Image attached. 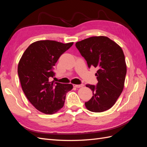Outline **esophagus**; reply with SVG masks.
<instances>
[{
	"mask_svg": "<svg viewBox=\"0 0 147 147\" xmlns=\"http://www.w3.org/2000/svg\"><path fill=\"white\" fill-rule=\"evenodd\" d=\"M74 87H75V88H81V87H83L84 86L83 84H73Z\"/></svg>",
	"mask_w": 147,
	"mask_h": 147,
	"instance_id": "34e87169",
	"label": "esophagus"
}]
</instances>
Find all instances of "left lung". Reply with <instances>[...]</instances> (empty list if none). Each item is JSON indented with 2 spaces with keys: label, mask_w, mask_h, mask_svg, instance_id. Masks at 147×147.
Segmentation results:
<instances>
[{
  "label": "left lung",
  "mask_w": 147,
  "mask_h": 147,
  "mask_svg": "<svg viewBox=\"0 0 147 147\" xmlns=\"http://www.w3.org/2000/svg\"><path fill=\"white\" fill-rule=\"evenodd\" d=\"M88 67H97V85L87 84L93 96L85 102L92 112H102L115 104L123 90L126 64L123 50L117 43L105 36L91 37L75 44Z\"/></svg>",
  "instance_id": "obj_1"
}]
</instances>
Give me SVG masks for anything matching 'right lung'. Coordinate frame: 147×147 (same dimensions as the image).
<instances>
[{
	"instance_id": "obj_1",
	"label": "right lung",
	"mask_w": 147,
	"mask_h": 147,
	"mask_svg": "<svg viewBox=\"0 0 147 147\" xmlns=\"http://www.w3.org/2000/svg\"><path fill=\"white\" fill-rule=\"evenodd\" d=\"M73 44L39 40L30 44L20 60L18 74L22 90L34 107L43 113L59 110L64 106L66 93L73 88L72 84L50 82L55 76L56 62Z\"/></svg>"
}]
</instances>
